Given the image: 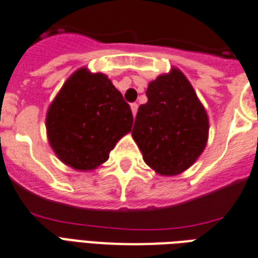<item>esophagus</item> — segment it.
I'll use <instances>...</instances> for the list:
<instances>
[{
  "label": "esophagus",
  "instance_id": "obj_1",
  "mask_svg": "<svg viewBox=\"0 0 258 258\" xmlns=\"http://www.w3.org/2000/svg\"><path fill=\"white\" fill-rule=\"evenodd\" d=\"M131 109H132V113H133V116H136V113H137V110H139V105L136 104V102H133V104H131Z\"/></svg>",
  "mask_w": 258,
  "mask_h": 258
}]
</instances>
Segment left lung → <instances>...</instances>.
Listing matches in <instances>:
<instances>
[{
	"mask_svg": "<svg viewBox=\"0 0 258 258\" xmlns=\"http://www.w3.org/2000/svg\"><path fill=\"white\" fill-rule=\"evenodd\" d=\"M146 97L148 102L139 108L132 131L144 161L164 176L184 172L207 145L205 109L177 69L150 82Z\"/></svg>",
	"mask_w": 258,
	"mask_h": 258,
	"instance_id": "obj_1",
	"label": "left lung"
}]
</instances>
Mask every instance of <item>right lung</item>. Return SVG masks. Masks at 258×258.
<instances>
[{
    "instance_id": "obj_1",
    "label": "right lung",
    "mask_w": 258,
    "mask_h": 258,
    "mask_svg": "<svg viewBox=\"0 0 258 258\" xmlns=\"http://www.w3.org/2000/svg\"><path fill=\"white\" fill-rule=\"evenodd\" d=\"M133 114L122 94L101 73L80 69L51 102L46 131L58 158L78 170H90L132 131Z\"/></svg>"
}]
</instances>
